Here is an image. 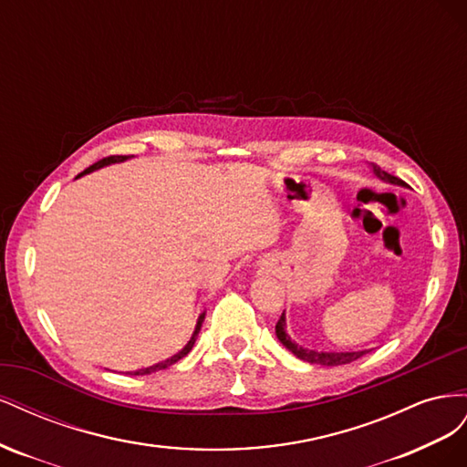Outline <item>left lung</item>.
I'll list each match as a JSON object with an SVG mask.
<instances>
[{
    "label": "left lung",
    "mask_w": 467,
    "mask_h": 467,
    "mask_svg": "<svg viewBox=\"0 0 467 467\" xmlns=\"http://www.w3.org/2000/svg\"><path fill=\"white\" fill-rule=\"evenodd\" d=\"M372 171L376 177H379L381 181L386 182H391V185H400V187H405V182L400 179V177H393L386 171H381V169L378 165L372 163ZM276 337L278 341L285 345L294 357H298L300 360H306L309 364H321V366H341V364H348L352 360L360 358L362 355H366V350H358V352H323V350H309V348H304L300 347L298 343H294L290 335L286 333V317L285 314L280 316L278 323H276Z\"/></svg>",
    "instance_id": "8db88e82"
}]
</instances>
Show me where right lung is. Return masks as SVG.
<instances>
[{"instance_id":"obj_1","label":"right lung","mask_w":467,"mask_h":467,"mask_svg":"<svg viewBox=\"0 0 467 467\" xmlns=\"http://www.w3.org/2000/svg\"><path fill=\"white\" fill-rule=\"evenodd\" d=\"M130 158H134V155H109V158H103L101 161H97V163H93L91 167H88L86 171L79 173L78 177L86 175V173H91V171H95V169H101V167H105V165H110V163H120V161H126V160H130ZM202 321H204V314H201L199 321H196V327H194V333H192V337L189 338V343H187L185 347H182V348L177 352V355H173L171 358H167V360H163V362H158V364H153V366H148V368L136 370V372H132V374H134V376H146V374H151V372L165 370L167 366H171V364H175L177 360H181L182 357H187L189 352H191V348H192V345H194V341H196V337H199V331H201V327H202Z\"/></svg>"}]
</instances>
